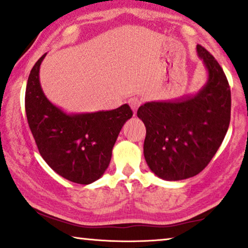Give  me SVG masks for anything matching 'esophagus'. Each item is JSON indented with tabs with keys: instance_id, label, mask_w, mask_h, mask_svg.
Listing matches in <instances>:
<instances>
[{
	"instance_id": "34e87169",
	"label": "esophagus",
	"mask_w": 248,
	"mask_h": 248,
	"mask_svg": "<svg viewBox=\"0 0 248 248\" xmlns=\"http://www.w3.org/2000/svg\"><path fill=\"white\" fill-rule=\"evenodd\" d=\"M128 102H129V104H130L132 111H134V112L136 113V111H137L138 108L140 107V104L142 103V99H141L140 96H138V95L131 96L130 99H129Z\"/></svg>"
}]
</instances>
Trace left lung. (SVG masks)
<instances>
[{
    "instance_id": "left-lung-1",
    "label": "left lung",
    "mask_w": 248,
    "mask_h": 248,
    "mask_svg": "<svg viewBox=\"0 0 248 248\" xmlns=\"http://www.w3.org/2000/svg\"><path fill=\"white\" fill-rule=\"evenodd\" d=\"M199 57L208 81L198 94L167 102H147L137 116L146 127L144 156L160 179L179 181L197 175L224 140L230 123L232 96L224 71L200 45Z\"/></svg>"
}]
</instances>
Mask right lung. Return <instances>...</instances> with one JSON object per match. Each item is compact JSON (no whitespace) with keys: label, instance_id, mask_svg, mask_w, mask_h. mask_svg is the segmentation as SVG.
<instances>
[{"label":"right lung","instance_id":"1","mask_svg":"<svg viewBox=\"0 0 248 248\" xmlns=\"http://www.w3.org/2000/svg\"><path fill=\"white\" fill-rule=\"evenodd\" d=\"M46 54L31 69L26 89V113L41 157L56 173L78 184L99 180L109 166L112 148L125 121L128 104L114 110L68 114L47 99L39 68Z\"/></svg>","mask_w":248,"mask_h":248}]
</instances>
